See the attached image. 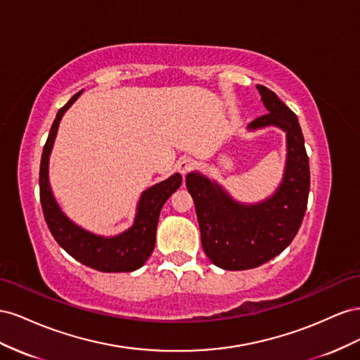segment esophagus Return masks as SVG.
Listing matches in <instances>:
<instances>
[{"instance_id": "esophagus-1", "label": "esophagus", "mask_w": 360, "mask_h": 360, "mask_svg": "<svg viewBox=\"0 0 360 360\" xmlns=\"http://www.w3.org/2000/svg\"><path fill=\"white\" fill-rule=\"evenodd\" d=\"M194 160L191 158H181L178 162H176V169L182 173V174H187L193 167H194Z\"/></svg>"}]
</instances>
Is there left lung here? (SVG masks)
<instances>
[{"label":"left lung","instance_id":"8db88e82","mask_svg":"<svg viewBox=\"0 0 360 360\" xmlns=\"http://www.w3.org/2000/svg\"><path fill=\"white\" fill-rule=\"evenodd\" d=\"M266 115L248 131L266 127L286 134L283 176L276 191L256 203L235 200L217 181L200 172L186 178L196 207L203 252L223 270H250L281 255L299 232L309 196L311 174L299 119L274 91L256 86Z\"/></svg>","mask_w":360,"mask_h":360}]
</instances>
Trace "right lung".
Instances as JSON below:
<instances>
[{"label": "right lung", "instance_id": "add662e5", "mask_svg": "<svg viewBox=\"0 0 360 360\" xmlns=\"http://www.w3.org/2000/svg\"><path fill=\"white\" fill-rule=\"evenodd\" d=\"M81 94L83 90L72 96L68 104L58 110L53 127L49 129L42 160H40V203H42L44 215L51 233L72 258L98 271L129 273L145 265L155 248L157 224L161 208L179 188L182 176L179 173H173L167 179L143 191L137 202L134 223L117 235H111V237L98 235L72 221L60 208L53 188H51L49 157L54 148L60 122Z\"/></svg>", "mask_w": 360, "mask_h": 360}]
</instances>
